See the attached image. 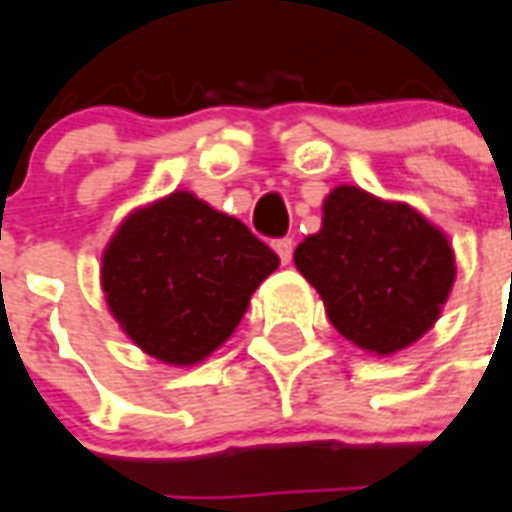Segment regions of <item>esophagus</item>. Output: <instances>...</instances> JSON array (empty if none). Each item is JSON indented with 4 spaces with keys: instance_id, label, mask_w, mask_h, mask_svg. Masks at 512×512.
<instances>
[{
    "instance_id": "obj_1",
    "label": "esophagus",
    "mask_w": 512,
    "mask_h": 512,
    "mask_svg": "<svg viewBox=\"0 0 512 512\" xmlns=\"http://www.w3.org/2000/svg\"><path fill=\"white\" fill-rule=\"evenodd\" d=\"M273 249H276V255L281 257V263L287 265L292 260V249H295V241L292 239H276L273 241Z\"/></svg>"
}]
</instances>
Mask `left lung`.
Here are the masks:
<instances>
[{"label": "left lung", "mask_w": 512, "mask_h": 512, "mask_svg": "<svg viewBox=\"0 0 512 512\" xmlns=\"http://www.w3.org/2000/svg\"><path fill=\"white\" fill-rule=\"evenodd\" d=\"M295 265L337 332L380 356L420 340L454 284L444 233L412 207L353 185L329 193L324 225L295 249Z\"/></svg>", "instance_id": "obj_1"}]
</instances>
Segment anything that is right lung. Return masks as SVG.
<instances>
[{
    "instance_id": "add662e5",
    "label": "right lung",
    "mask_w": 512,
    "mask_h": 512,
    "mask_svg": "<svg viewBox=\"0 0 512 512\" xmlns=\"http://www.w3.org/2000/svg\"><path fill=\"white\" fill-rule=\"evenodd\" d=\"M279 255L247 225L193 193L132 212L103 255L108 308L135 345L167 364H196L239 327Z\"/></svg>"
}]
</instances>
